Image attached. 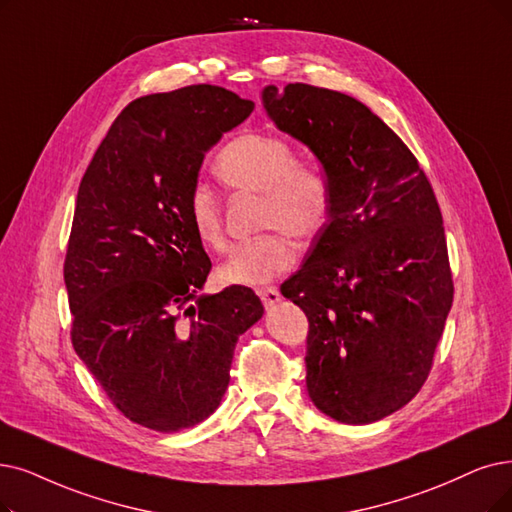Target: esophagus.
I'll return each instance as SVG.
<instances>
[{"label": "esophagus", "instance_id": "1", "mask_svg": "<svg viewBox=\"0 0 512 512\" xmlns=\"http://www.w3.org/2000/svg\"><path fill=\"white\" fill-rule=\"evenodd\" d=\"M258 296L267 309H271V306H275L281 300V294L277 288H262V290H258Z\"/></svg>", "mask_w": 512, "mask_h": 512}]
</instances>
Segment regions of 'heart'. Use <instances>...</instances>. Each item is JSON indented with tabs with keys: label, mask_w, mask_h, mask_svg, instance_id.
<instances>
[{
	"label": "heart",
	"mask_w": 512,
	"mask_h": 512,
	"mask_svg": "<svg viewBox=\"0 0 512 512\" xmlns=\"http://www.w3.org/2000/svg\"><path fill=\"white\" fill-rule=\"evenodd\" d=\"M216 176L229 189L256 193L260 203V229H271L241 243L229 260L220 264L218 281L224 285H262L288 271L296 248L285 233L311 239L330 218L332 193L321 172L304 168L288 142L264 134H241L216 155ZM187 216L197 239L210 250L227 245L218 197L195 185L187 199Z\"/></svg>",
	"instance_id": "b5f03b06"
}]
</instances>
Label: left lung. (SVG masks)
<instances>
[{
	"instance_id": "8db88e82",
	"label": "left lung",
	"mask_w": 512,
	"mask_h": 512,
	"mask_svg": "<svg viewBox=\"0 0 512 512\" xmlns=\"http://www.w3.org/2000/svg\"><path fill=\"white\" fill-rule=\"evenodd\" d=\"M275 126L321 161L330 218L281 283L309 319L306 388L325 416L370 424L410 403L454 300L443 218L414 153L363 102L309 84L267 86Z\"/></svg>"
}]
</instances>
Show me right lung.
<instances>
[{"mask_svg":"<svg viewBox=\"0 0 512 512\" xmlns=\"http://www.w3.org/2000/svg\"><path fill=\"white\" fill-rule=\"evenodd\" d=\"M252 111L208 84L140 96L79 182L65 258L73 349L117 410L151 431L214 414L235 344L264 313L243 285L199 294L212 262L187 216L203 157Z\"/></svg>","mask_w":512,"mask_h":512,"instance_id":"add662e5","label":"right lung"}]
</instances>
